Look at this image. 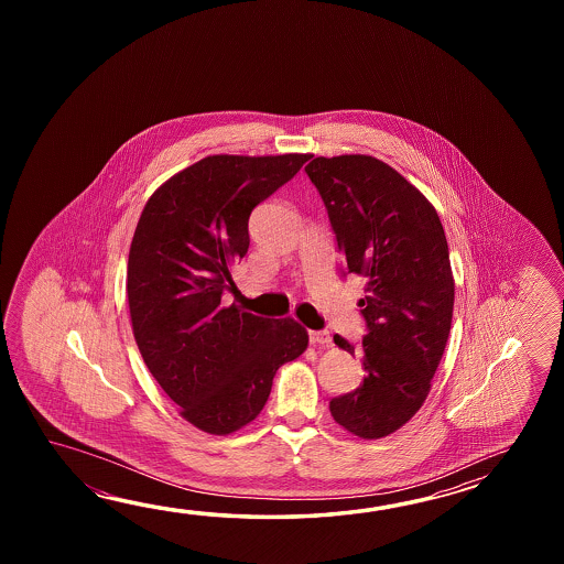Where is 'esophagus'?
Here are the masks:
<instances>
[{
    "instance_id": "1",
    "label": "esophagus",
    "mask_w": 564,
    "mask_h": 564,
    "mask_svg": "<svg viewBox=\"0 0 564 564\" xmlns=\"http://www.w3.org/2000/svg\"><path fill=\"white\" fill-rule=\"evenodd\" d=\"M308 336H311V345L314 347H328L333 343V336L328 330H311Z\"/></svg>"
}]
</instances>
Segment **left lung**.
Returning <instances> with one entry per match:
<instances>
[{
  "mask_svg": "<svg viewBox=\"0 0 564 564\" xmlns=\"http://www.w3.org/2000/svg\"><path fill=\"white\" fill-rule=\"evenodd\" d=\"M306 173L323 197L350 274L365 278L359 389L330 401L336 423L360 440L403 427L425 403L454 316V274L435 207L371 155L314 156Z\"/></svg>",
  "mask_w": 564,
  "mask_h": 564,
  "instance_id": "obj_1",
  "label": "left lung"
}]
</instances>
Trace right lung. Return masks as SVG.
I'll use <instances>...</instances> for the list:
<instances>
[{
  "label": "right lung",
  "mask_w": 564,
  "mask_h": 564,
  "mask_svg": "<svg viewBox=\"0 0 564 564\" xmlns=\"http://www.w3.org/2000/svg\"><path fill=\"white\" fill-rule=\"evenodd\" d=\"M308 159L205 156L165 181L139 217L127 268L132 335L181 417L202 432L228 435L252 423L278 369L308 347L294 318L256 316L221 300L248 253L253 207Z\"/></svg>",
  "instance_id": "obj_1"
}]
</instances>
